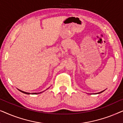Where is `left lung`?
<instances>
[{
    "label": "left lung",
    "instance_id": "1",
    "mask_svg": "<svg viewBox=\"0 0 123 123\" xmlns=\"http://www.w3.org/2000/svg\"><path fill=\"white\" fill-rule=\"evenodd\" d=\"M103 91H101V92H99V93H101V92H103Z\"/></svg>",
    "mask_w": 123,
    "mask_h": 123
}]
</instances>
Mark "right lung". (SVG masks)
I'll list each match as a JSON object with an SVG mask.
<instances>
[{"instance_id": "1", "label": "right lung", "mask_w": 123, "mask_h": 123, "mask_svg": "<svg viewBox=\"0 0 123 123\" xmlns=\"http://www.w3.org/2000/svg\"><path fill=\"white\" fill-rule=\"evenodd\" d=\"M19 91H21V90H19ZM21 91L22 92H23V93H26V94H30V93H28V92H23V91ZM40 93H41V92H40ZM32 93V94H38V93Z\"/></svg>"}]
</instances>
